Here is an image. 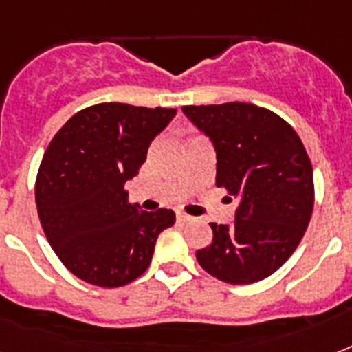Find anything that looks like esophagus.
Instances as JSON below:
<instances>
[{
    "label": "esophagus",
    "mask_w": 352,
    "mask_h": 352,
    "mask_svg": "<svg viewBox=\"0 0 352 352\" xmlns=\"http://www.w3.org/2000/svg\"><path fill=\"white\" fill-rule=\"evenodd\" d=\"M193 219H195V217H192V215L177 214V221H179V223H192Z\"/></svg>",
    "instance_id": "34e87169"
}]
</instances>
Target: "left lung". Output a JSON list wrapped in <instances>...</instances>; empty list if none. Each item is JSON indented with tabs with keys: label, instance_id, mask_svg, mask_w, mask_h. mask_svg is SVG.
<instances>
[{
	"label": "left lung",
	"instance_id": "obj_1",
	"mask_svg": "<svg viewBox=\"0 0 352 352\" xmlns=\"http://www.w3.org/2000/svg\"><path fill=\"white\" fill-rule=\"evenodd\" d=\"M210 138L215 184L237 201L232 225L212 223L214 241L199 265L230 285L261 281L283 265L305 234L314 206V175L298 133L276 113L245 102L184 106Z\"/></svg>",
	"mask_w": 352,
	"mask_h": 352
}]
</instances>
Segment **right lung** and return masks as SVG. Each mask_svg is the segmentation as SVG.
<instances>
[{
  "label": "right lung",
  "mask_w": 352,
  "mask_h": 352,
  "mask_svg": "<svg viewBox=\"0 0 352 352\" xmlns=\"http://www.w3.org/2000/svg\"><path fill=\"white\" fill-rule=\"evenodd\" d=\"M175 115L164 107L96 104L69 118L49 144L36 206L52 250L76 278L113 289L148 270L157 237L173 226L175 214L144 212L124 186Z\"/></svg>",
  "instance_id": "add662e5"
}]
</instances>
